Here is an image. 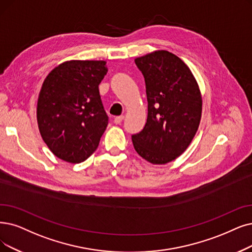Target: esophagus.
<instances>
[{"label": "esophagus", "mask_w": 252, "mask_h": 252, "mask_svg": "<svg viewBox=\"0 0 252 252\" xmlns=\"http://www.w3.org/2000/svg\"><path fill=\"white\" fill-rule=\"evenodd\" d=\"M123 119H124V117H123V116L116 117V118L114 119V123H115V124H121V123H122Z\"/></svg>", "instance_id": "1"}]
</instances>
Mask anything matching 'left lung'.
<instances>
[{"label": "left lung", "instance_id": "1", "mask_svg": "<svg viewBox=\"0 0 252 252\" xmlns=\"http://www.w3.org/2000/svg\"><path fill=\"white\" fill-rule=\"evenodd\" d=\"M134 61L145 77L148 118L142 131L131 136L133 147L150 163L165 164L192 142L202 118V94L189 67L167 50Z\"/></svg>", "mask_w": 252, "mask_h": 252}]
</instances>
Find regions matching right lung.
Masks as SVG:
<instances>
[{
	"label": "right lung",
	"instance_id": "1",
	"mask_svg": "<svg viewBox=\"0 0 252 252\" xmlns=\"http://www.w3.org/2000/svg\"><path fill=\"white\" fill-rule=\"evenodd\" d=\"M106 73L105 61L71 60L45 77L38 96L37 123L58 158L80 163L95 152L108 124L98 89Z\"/></svg>",
	"mask_w": 252,
	"mask_h": 252
}]
</instances>
